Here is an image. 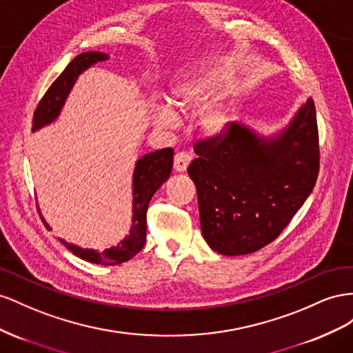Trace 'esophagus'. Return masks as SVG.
I'll return each mask as SVG.
<instances>
[{
    "label": "esophagus",
    "instance_id": "esophagus-1",
    "mask_svg": "<svg viewBox=\"0 0 353 353\" xmlns=\"http://www.w3.org/2000/svg\"><path fill=\"white\" fill-rule=\"evenodd\" d=\"M190 159H192V157H190L188 152H179L174 155V163H173V167L174 170L177 171V173H183V171H186Z\"/></svg>",
    "mask_w": 353,
    "mask_h": 353
}]
</instances>
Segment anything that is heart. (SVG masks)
Returning <instances> with one entry per match:
<instances>
[{"label": "heart", "instance_id": "1", "mask_svg": "<svg viewBox=\"0 0 353 353\" xmlns=\"http://www.w3.org/2000/svg\"><path fill=\"white\" fill-rule=\"evenodd\" d=\"M225 75L214 68H194L183 72L171 84L167 96L170 107L177 114H186L203 106L214 93ZM171 108V109H172ZM170 109V110H171ZM168 106L161 105L155 110V123L161 128H170L176 123L174 113ZM228 121V109L225 103L211 102L201 109L198 115V127L205 134H216L223 130Z\"/></svg>", "mask_w": 353, "mask_h": 353}]
</instances>
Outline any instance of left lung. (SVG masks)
<instances>
[{
	"instance_id": "1",
	"label": "left lung",
	"mask_w": 353,
	"mask_h": 353,
	"mask_svg": "<svg viewBox=\"0 0 353 353\" xmlns=\"http://www.w3.org/2000/svg\"><path fill=\"white\" fill-rule=\"evenodd\" d=\"M188 174L196 186L203 236L223 256L250 254L279 236L314 189L319 171L312 99L272 137L243 123L194 146Z\"/></svg>"
}]
</instances>
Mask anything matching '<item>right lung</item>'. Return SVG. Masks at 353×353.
Segmentation results:
<instances>
[{
	"label": "right lung",
	"instance_id": "add662e5",
	"mask_svg": "<svg viewBox=\"0 0 353 353\" xmlns=\"http://www.w3.org/2000/svg\"><path fill=\"white\" fill-rule=\"evenodd\" d=\"M108 59L109 54L102 52H87L78 54L72 62L65 68L63 72L56 78V81L50 85L43 99L39 100V103L34 112L32 132L53 123L59 117L60 110H62L66 102L68 94L70 93V90H72L79 74H83L85 69L93 66L94 63L103 62V60ZM173 149L165 148L155 150V152L146 154L140 159H137L133 173L132 228H130V234L121 241V243L110 248H106L105 251L81 248L78 245L66 243L62 238H59L60 243L77 257L96 265L112 266L124 263V261L133 259L139 251L143 248L146 243V211L149 201L159 189V186L170 177L171 168H173ZM43 221L46 223L44 219Z\"/></svg>",
	"mask_w": 353,
	"mask_h": 353
}]
</instances>
